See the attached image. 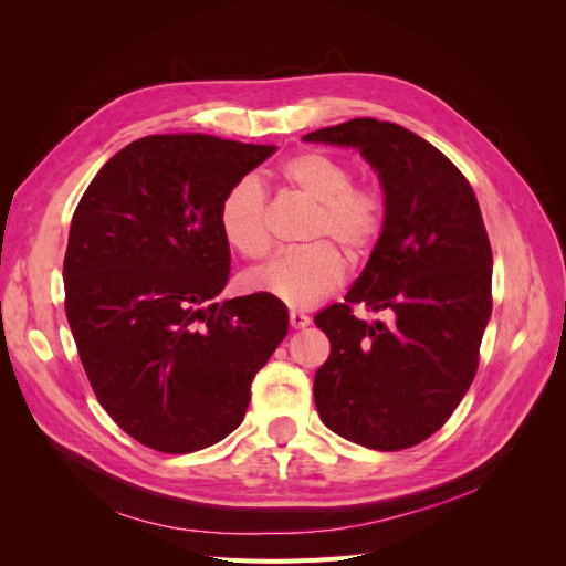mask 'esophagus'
Listing matches in <instances>:
<instances>
[{
  "label": "esophagus",
  "mask_w": 566,
  "mask_h": 566,
  "mask_svg": "<svg viewBox=\"0 0 566 566\" xmlns=\"http://www.w3.org/2000/svg\"><path fill=\"white\" fill-rule=\"evenodd\" d=\"M312 323V318L306 316V314H302V312H290V325H293L295 331H300V328H306V325Z\"/></svg>",
  "instance_id": "1"
}]
</instances>
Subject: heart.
Here are the masks:
<instances>
[{"label":"heart","mask_w":566,"mask_h":566,"mask_svg":"<svg viewBox=\"0 0 566 566\" xmlns=\"http://www.w3.org/2000/svg\"><path fill=\"white\" fill-rule=\"evenodd\" d=\"M283 181L314 205L304 243H314L250 273V285L293 310L314 306L345 281V252L361 264L380 245L387 229V200L378 186L354 184V169L331 153L304 150L281 165ZM219 229L248 260L271 250L269 200L254 177L238 179L219 202Z\"/></svg>","instance_id":"1"}]
</instances>
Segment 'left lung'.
<instances>
[{"mask_svg": "<svg viewBox=\"0 0 566 566\" xmlns=\"http://www.w3.org/2000/svg\"><path fill=\"white\" fill-rule=\"evenodd\" d=\"M304 142L352 146L378 172L387 229L345 302L316 314L331 356L314 378L325 427L375 451H401L451 418L479 366L493 254L470 181L422 136L375 117ZM354 303L392 321L366 324Z\"/></svg>", "mask_w": 566, "mask_h": 566, "instance_id": "8db88e82", "label": "left lung"}]
</instances>
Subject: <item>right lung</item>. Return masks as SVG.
<instances>
[{
  "label": "right lung",
  "instance_id": "obj_1",
  "mask_svg": "<svg viewBox=\"0 0 566 566\" xmlns=\"http://www.w3.org/2000/svg\"><path fill=\"white\" fill-rule=\"evenodd\" d=\"M273 150L144 136L98 169L73 214L63 279L80 361L106 413L148 449L193 453L231 434L287 333L269 293L214 302L231 269L219 202Z\"/></svg>",
  "mask_w": 566,
  "mask_h": 566
}]
</instances>
